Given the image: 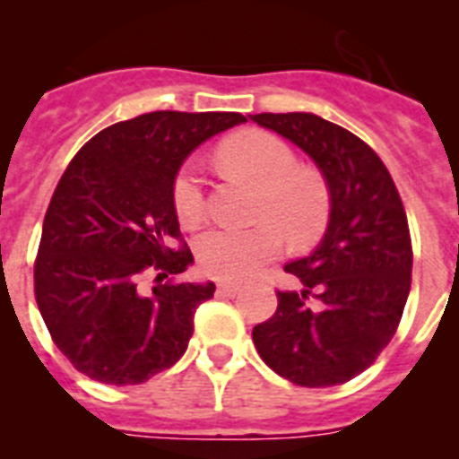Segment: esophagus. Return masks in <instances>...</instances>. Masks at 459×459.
Listing matches in <instances>:
<instances>
[{
  "mask_svg": "<svg viewBox=\"0 0 459 459\" xmlns=\"http://www.w3.org/2000/svg\"><path fill=\"white\" fill-rule=\"evenodd\" d=\"M218 291L225 296H237L238 291H241V285H237V282H230V280H221V282H218Z\"/></svg>",
  "mask_w": 459,
  "mask_h": 459,
  "instance_id": "34e87169",
  "label": "esophagus"
}]
</instances>
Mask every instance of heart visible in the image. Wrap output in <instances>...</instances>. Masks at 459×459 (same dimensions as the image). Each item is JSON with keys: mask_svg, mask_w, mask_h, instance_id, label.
<instances>
[{"mask_svg": "<svg viewBox=\"0 0 459 459\" xmlns=\"http://www.w3.org/2000/svg\"><path fill=\"white\" fill-rule=\"evenodd\" d=\"M218 158L227 169L253 179L259 188L257 216L276 225L209 227L195 241L202 271L213 278L241 280L280 253L282 234L294 243H310L324 232L331 213L326 181L312 169L296 168V156L287 142L271 133H241L222 142ZM174 213L184 227L204 218V169L197 158L177 172L172 184Z\"/></svg>", "mask_w": 459, "mask_h": 459, "instance_id": "b5f03b06", "label": "heart"}]
</instances>
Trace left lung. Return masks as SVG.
I'll use <instances>...</instances> for the list:
<instances>
[{"label":"left lung","instance_id":"1","mask_svg":"<svg viewBox=\"0 0 459 459\" xmlns=\"http://www.w3.org/2000/svg\"><path fill=\"white\" fill-rule=\"evenodd\" d=\"M317 163L331 218L317 250L285 266L301 291H280L273 317L253 328L266 366L291 384L338 386L372 366L395 335L411 287L407 213L370 144L310 112L253 115Z\"/></svg>","mask_w":459,"mask_h":459}]
</instances>
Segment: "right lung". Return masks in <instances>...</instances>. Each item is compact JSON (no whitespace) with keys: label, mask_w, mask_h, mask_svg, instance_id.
Returning a JSON list of instances; mask_svg holds the SVG:
<instances>
[{"label":"right lung","mask_w":459,"mask_h":459,"mask_svg":"<svg viewBox=\"0 0 459 459\" xmlns=\"http://www.w3.org/2000/svg\"><path fill=\"white\" fill-rule=\"evenodd\" d=\"M243 121L238 112H149L96 133L68 163L43 221L34 294L59 351L89 379L142 384L184 356L195 310L216 285L174 280L193 264L174 177L195 147ZM147 270L157 287L142 295Z\"/></svg>","instance_id":"1"}]
</instances>
